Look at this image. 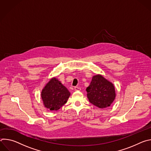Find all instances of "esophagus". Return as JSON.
<instances>
[{"instance_id": "obj_1", "label": "esophagus", "mask_w": 151, "mask_h": 151, "mask_svg": "<svg viewBox=\"0 0 151 151\" xmlns=\"http://www.w3.org/2000/svg\"><path fill=\"white\" fill-rule=\"evenodd\" d=\"M74 89H75V91H80L81 90V88L80 87H75Z\"/></svg>"}]
</instances>
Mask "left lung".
Wrapping results in <instances>:
<instances>
[{"label": "left lung", "mask_w": 151, "mask_h": 151, "mask_svg": "<svg viewBox=\"0 0 151 151\" xmlns=\"http://www.w3.org/2000/svg\"><path fill=\"white\" fill-rule=\"evenodd\" d=\"M86 91L90 102L100 109L110 106L116 96L113 83L100 75L93 77Z\"/></svg>", "instance_id": "left-lung-1"}]
</instances>
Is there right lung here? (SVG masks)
Segmentation results:
<instances>
[{"label":"right lung","mask_w":151,"mask_h":151,"mask_svg":"<svg viewBox=\"0 0 151 151\" xmlns=\"http://www.w3.org/2000/svg\"><path fill=\"white\" fill-rule=\"evenodd\" d=\"M70 95L69 90L55 78L47 83L41 92L44 106L50 111H57L65 104Z\"/></svg>","instance_id":"1"}]
</instances>
